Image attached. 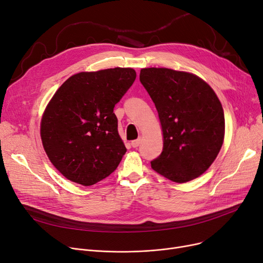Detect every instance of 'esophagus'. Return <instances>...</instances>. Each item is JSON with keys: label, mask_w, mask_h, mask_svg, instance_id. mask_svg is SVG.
<instances>
[{"label": "esophagus", "mask_w": 263, "mask_h": 263, "mask_svg": "<svg viewBox=\"0 0 263 263\" xmlns=\"http://www.w3.org/2000/svg\"><path fill=\"white\" fill-rule=\"evenodd\" d=\"M141 143H142V140H141V137H139V139H137V140L131 142V146L133 148H136V147H139L141 145Z\"/></svg>", "instance_id": "obj_1"}]
</instances>
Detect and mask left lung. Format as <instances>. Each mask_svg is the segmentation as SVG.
<instances>
[{
  "mask_svg": "<svg viewBox=\"0 0 263 263\" xmlns=\"http://www.w3.org/2000/svg\"><path fill=\"white\" fill-rule=\"evenodd\" d=\"M140 81L156 105L164 139L151 167L177 183L199 177L224 141L225 117L217 96L200 78L167 68L142 69Z\"/></svg>",
  "mask_w": 263,
  "mask_h": 263,
  "instance_id": "left-lung-1",
  "label": "left lung"
}]
</instances>
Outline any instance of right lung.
I'll return each instance as SVG.
<instances>
[{"label":"right lung","mask_w":263,"mask_h":263,"mask_svg":"<svg viewBox=\"0 0 263 263\" xmlns=\"http://www.w3.org/2000/svg\"><path fill=\"white\" fill-rule=\"evenodd\" d=\"M135 78L132 68L80 72L54 93L40 135L51 163L69 180L88 186L117 168L127 148L114 107Z\"/></svg>","instance_id":"right-lung-1"}]
</instances>
